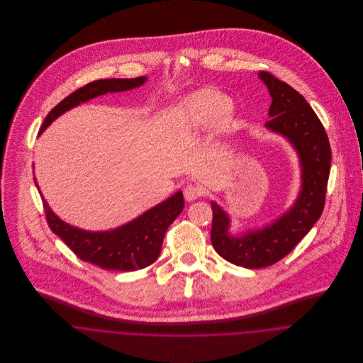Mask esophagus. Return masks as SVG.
<instances>
[{"label":"esophagus","instance_id":"34e87169","mask_svg":"<svg viewBox=\"0 0 363 363\" xmlns=\"http://www.w3.org/2000/svg\"><path fill=\"white\" fill-rule=\"evenodd\" d=\"M183 194H184V199L187 200V201H196L197 199H200L201 197V189L200 187H197V186H194V184H187L186 187H184V190H183Z\"/></svg>","mask_w":363,"mask_h":363}]
</instances>
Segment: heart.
<instances>
[{
	"label": "heart",
	"instance_id": "heart-1",
	"mask_svg": "<svg viewBox=\"0 0 363 363\" xmlns=\"http://www.w3.org/2000/svg\"><path fill=\"white\" fill-rule=\"evenodd\" d=\"M174 114L184 128H206L212 123L222 127L232 117V107L225 95L206 88L187 95L177 104Z\"/></svg>",
	"mask_w": 363,
	"mask_h": 363
}]
</instances>
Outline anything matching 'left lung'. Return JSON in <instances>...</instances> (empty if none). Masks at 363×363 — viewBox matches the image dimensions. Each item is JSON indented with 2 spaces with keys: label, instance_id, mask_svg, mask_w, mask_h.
<instances>
[{
  "label": "left lung",
  "instance_id": "obj_1",
  "mask_svg": "<svg viewBox=\"0 0 363 363\" xmlns=\"http://www.w3.org/2000/svg\"><path fill=\"white\" fill-rule=\"evenodd\" d=\"M272 99L265 128L282 135L294 147L301 164V191L294 206L271 223L232 236L230 216L215 201L211 242L222 259L246 268H262L289 255L318 220L330 174L331 148L325 130L311 104L288 84L261 71Z\"/></svg>",
  "mask_w": 363,
  "mask_h": 363
}]
</instances>
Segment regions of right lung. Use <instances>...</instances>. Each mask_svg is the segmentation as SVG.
Wrapping results in <instances>:
<instances>
[{"mask_svg": "<svg viewBox=\"0 0 363 363\" xmlns=\"http://www.w3.org/2000/svg\"><path fill=\"white\" fill-rule=\"evenodd\" d=\"M147 77L121 79L94 81L62 99L48 114L40 133L65 111L85 104L96 96L123 92L144 85ZM36 183V179H35ZM36 187L39 189L38 183ZM40 193V190H39ZM43 199L46 219L52 232L61 238L65 245L84 261L111 271H135L151 265L162 249L163 238L170 223L180 215L184 207L183 193L177 191L163 203L145 211L135 219L104 232L84 230L61 220Z\"/></svg>", "mask_w": 363, "mask_h": 363, "instance_id": "right-lung-1", "label": "right lung"}]
</instances>
